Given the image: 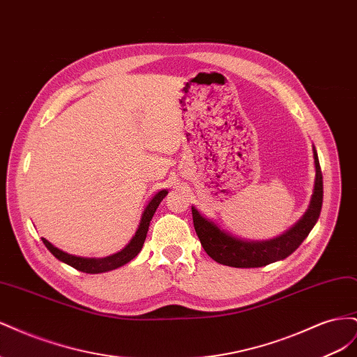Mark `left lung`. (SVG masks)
Returning <instances> with one entry per match:
<instances>
[{"instance_id":"obj_1","label":"left lung","mask_w":357,"mask_h":357,"mask_svg":"<svg viewBox=\"0 0 357 357\" xmlns=\"http://www.w3.org/2000/svg\"><path fill=\"white\" fill-rule=\"evenodd\" d=\"M316 165L314 190L310 201V207L302 215L299 222L291 226L283 235L268 241H245L225 232L214 222L208 220L195 208L192 207L193 226L201 245L207 255L215 262L234 268H259L275 261H282L294 253L304 241L310 231L314 228L321 211L323 202V176L319 164L316 149L312 147Z\"/></svg>"}]
</instances>
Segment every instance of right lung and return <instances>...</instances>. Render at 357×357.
Returning <instances> with one entry per match:
<instances>
[{
    "mask_svg": "<svg viewBox=\"0 0 357 357\" xmlns=\"http://www.w3.org/2000/svg\"><path fill=\"white\" fill-rule=\"evenodd\" d=\"M167 193H168V190H165V189L156 193V195L152 198V201L149 202L146 210L143 211L142 220H139L138 229H137L135 235L132 236V240L129 241L128 245L125 248H122L121 252H117V253H114L112 256L98 257V259L74 256V255H70V253H66V252L59 250L58 247L50 244L46 238H41V240H43V243H45V245L49 248V252L53 256H55L56 259H59L61 262L75 268V269H77V271H82V273H86V274H100V273L112 271V269H116L119 266L128 264L129 261H132V259L139 252H142L144 240H146V236H147L150 220H152L153 214H155L156 208L159 207L160 201L167 197Z\"/></svg>",
    "mask_w": 357,
    "mask_h": 357,
    "instance_id": "add662e5",
    "label": "right lung"
}]
</instances>
